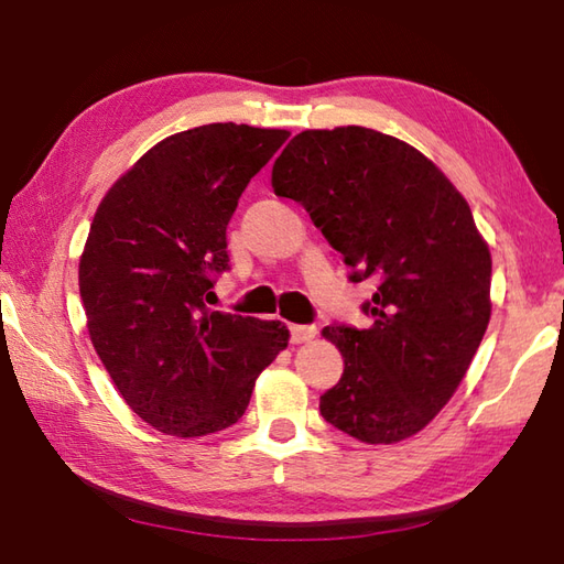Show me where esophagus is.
Masks as SVG:
<instances>
[{
    "instance_id": "1",
    "label": "esophagus",
    "mask_w": 564,
    "mask_h": 564,
    "mask_svg": "<svg viewBox=\"0 0 564 564\" xmlns=\"http://www.w3.org/2000/svg\"><path fill=\"white\" fill-rule=\"evenodd\" d=\"M289 333H291V343H308L316 338L318 328L316 326H301V323H293V326H289Z\"/></svg>"
}]
</instances>
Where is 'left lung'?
I'll return each mask as SVG.
<instances>
[{"label":"left lung","mask_w":564,"mask_h":564,"mask_svg":"<svg viewBox=\"0 0 564 564\" xmlns=\"http://www.w3.org/2000/svg\"><path fill=\"white\" fill-rule=\"evenodd\" d=\"M350 265L376 281L370 328L326 326L343 376L321 415L360 443L415 435L453 398L490 321L492 261L470 206L417 149L366 127L301 131L273 164Z\"/></svg>","instance_id":"obj_1"}]
</instances>
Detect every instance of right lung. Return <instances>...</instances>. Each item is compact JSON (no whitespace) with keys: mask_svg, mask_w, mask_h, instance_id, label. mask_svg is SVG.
<instances>
[{"mask_svg":"<svg viewBox=\"0 0 564 564\" xmlns=\"http://www.w3.org/2000/svg\"><path fill=\"white\" fill-rule=\"evenodd\" d=\"M283 129L206 123L159 141L109 188L79 261L94 348L151 427L198 437L238 423L256 378L289 346L279 321L206 305L231 269L226 226Z\"/></svg>","mask_w":564,"mask_h":564,"instance_id":"obj_1","label":"right lung"}]
</instances>
